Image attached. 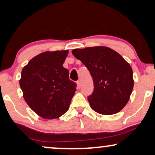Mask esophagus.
Segmentation results:
<instances>
[{
    "instance_id": "esophagus-1",
    "label": "esophagus",
    "mask_w": 155,
    "mask_h": 155,
    "mask_svg": "<svg viewBox=\"0 0 155 155\" xmlns=\"http://www.w3.org/2000/svg\"><path fill=\"white\" fill-rule=\"evenodd\" d=\"M77 86L78 89L81 87V82H80V80H78L77 81Z\"/></svg>"
}]
</instances>
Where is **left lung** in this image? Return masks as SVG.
<instances>
[{"label": "left lung", "mask_w": 155, "mask_h": 155, "mask_svg": "<svg viewBox=\"0 0 155 155\" xmlns=\"http://www.w3.org/2000/svg\"><path fill=\"white\" fill-rule=\"evenodd\" d=\"M72 54L87 68L94 90L87 97L92 109L103 115L119 112L133 89V71L119 54L104 46L76 48Z\"/></svg>", "instance_id": "1"}]
</instances>
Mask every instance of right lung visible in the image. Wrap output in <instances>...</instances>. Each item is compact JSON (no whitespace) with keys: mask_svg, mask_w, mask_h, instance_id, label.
Returning <instances> with one entry per match:
<instances>
[{"mask_svg":"<svg viewBox=\"0 0 155 155\" xmlns=\"http://www.w3.org/2000/svg\"><path fill=\"white\" fill-rule=\"evenodd\" d=\"M68 51H46L23 68L20 85L29 107L41 117L54 119L69 109L77 84L63 66Z\"/></svg>","mask_w":155,"mask_h":155,"instance_id":"obj_1","label":"right lung"}]
</instances>
